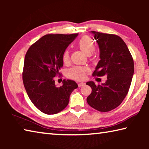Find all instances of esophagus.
<instances>
[{"label": "esophagus", "mask_w": 149, "mask_h": 149, "mask_svg": "<svg viewBox=\"0 0 149 149\" xmlns=\"http://www.w3.org/2000/svg\"><path fill=\"white\" fill-rule=\"evenodd\" d=\"M85 85V83H84V82H79V83H78V86H79V87L84 86Z\"/></svg>", "instance_id": "esophagus-1"}]
</instances>
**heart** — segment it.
Wrapping results in <instances>:
<instances>
[{
  "label": "heart",
  "mask_w": 149,
  "mask_h": 149,
  "mask_svg": "<svg viewBox=\"0 0 149 149\" xmlns=\"http://www.w3.org/2000/svg\"><path fill=\"white\" fill-rule=\"evenodd\" d=\"M77 46L87 55H90L95 49L94 43L91 38L87 36H84L77 42ZM62 59L64 62H67L69 60V52L65 50L63 54ZM87 71V68L81 66H75L68 72V76L75 79H84Z\"/></svg>",
  "instance_id": "b5f03b06"
}]
</instances>
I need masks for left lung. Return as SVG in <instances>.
<instances>
[{"label": "left lung", "mask_w": 149, "mask_h": 149, "mask_svg": "<svg viewBox=\"0 0 149 149\" xmlns=\"http://www.w3.org/2000/svg\"><path fill=\"white\" fill-rule=\"evenodd\" d=\"M99 47L100 60L93 75H107L104 84L95 85L88 81L92 89L87 101L89 106L100 112H108L118 107L127 95L134 74V64L125 42L119 36L95 31Z\"/></svg>", "instance_id": "left-lung-1"}]
</instances>
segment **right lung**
Wrapping results in <instances>:
<instances>
[{"label":"right lung","mask_w":149,"mask_h":149,"mask_svg":"<svg viewBox=\"0 0 149 149\" xmlns=\"http://www.w3.org/2000/svg\"><path fill=\"white\" fill-rule=\"evenodd\" d=\"M77 33L49 34L33 44L25 56L23 82L33 104L42 112L54 114L64 110L78 85L64 79L62 86L55 85L54 77L63 66V54Z\"/></svg>","instance_id":"add662e5"}]
</instances>
